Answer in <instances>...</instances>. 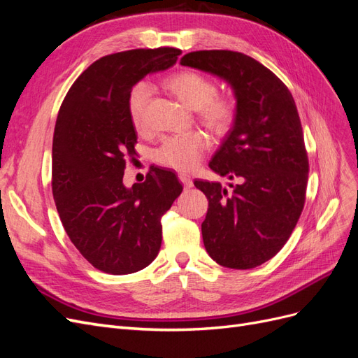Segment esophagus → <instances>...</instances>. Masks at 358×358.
I'll use <instances>...</instances> for the list:
<instances>
[{
    "label": "esophagus",
    "instance_id": "obj_1",
    "mask_svg": "<svg viewBox=\"0 0 358 358\" xmlns=\"http://www.w3.org/2000/svg\"><path fill=\"white\" fill-rule=\"evenodd\" d=\"M179 180L182 182V185H183V188H185V189H189L192 187V180H191V178L188 175H183V173H180Z\"/></svg>",
    "mask_w": 358,
    "mask_h": 358
}]
</instances>
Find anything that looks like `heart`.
<instances>
[{
  "mask_svg": "<svg viewBox=\"0 0 358 358\" xmlns=\"http://www.w3.org/2000/svg\"><path fill=\"white\" fill-rule=\"evenodd\" d=\"M164 88L189 109L196 110L199 121L216 136L230 131L236 117V106L230 96L218 95V85L197 71H176L162 80ZM150 86L137 83L128 95V113L137 131L146 125V109L150 101ZM209 148V140L201 133L166 138L157 149L155 159L161 166L178 171H191L199 166Z\"/></svg>",
  "mask_w": 358,
  "mask_h": 358,
  "instance_id": "obj_1",
  "label": "heart"
}]
</instances>
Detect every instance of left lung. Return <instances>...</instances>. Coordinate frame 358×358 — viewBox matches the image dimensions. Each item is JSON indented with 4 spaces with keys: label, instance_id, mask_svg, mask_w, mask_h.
Wrapping results in <instances>:
<instances>
[{
    "label": "left lung",
    "instance_id": "8db88e82",
    "mask_svg": "<svg viewBox=\"0 0 358 358\" xmlns=\"http://www.w3.org/2000/svg\"><path fill=\"white\" fill-rule=\"evenodd\" d=\"M182 66L218 76L236 96L231 129L209 167L236 179L194 180L209 200L201 224L206 251L230 268H252L289 239L306 199L309 161L297 107L284 82L263 64L233 50H197Z\"/></svg>",
    "mask_w": 358,
    "mask_h": 358
}]
</instances>
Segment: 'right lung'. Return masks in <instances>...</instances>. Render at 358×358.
Masks as SVG:
<instances>
[{
    "mask_svg": "<svg viewBox=\"0 0 358 358\" xmlns=\"http://www.w3.org/2000/svg\"><path fill=\"white\" fill-rule=\"evenodd\" d=\"M180 53L134 49L96 59L71 85L58 112L53 199L73 245L104 273H134L154 262L161 216L182 192L175 173L158 167H150L143 183H122L137 143L128 95L146 74L171 67Z\"/></svg>",
    "mask_w": 358,
    "mask_h": 358,
    "instance_id": "right-lung-1",
    "label": "right lung"
}]
</instances>
